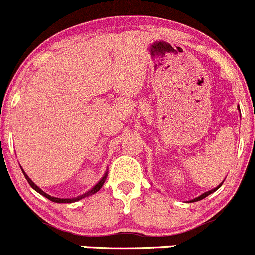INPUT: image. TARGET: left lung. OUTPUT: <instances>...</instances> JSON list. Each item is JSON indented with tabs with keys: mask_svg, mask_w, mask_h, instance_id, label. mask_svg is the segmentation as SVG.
I'll return each mask as SVG.
<instances>
[{
	"mask_svg": "<svg viewBox=\"0 0 255 255\" xmlns=\"http://www.w3.org/2000/svg\"><path fill=\"white\" fill-rule=\"evenodd\" d=\"M223 182H224V180H223ZM223 182H222L221 184H219L218 187H217V188H214V189H211V190H208V192H206V193H203V194H202V196H199V197H197V198L192 199V201H190V202H198V201H201V199H203V198H206V197H208L209 194H212V193H213V192H216V190L218 189V188L221 187L222 184H223Z\"/></svg>",
	"mask_w": 255,
	"mask_h": 255,
	"instance_id": "1",
	"label": "left lung"
}]
</instances>
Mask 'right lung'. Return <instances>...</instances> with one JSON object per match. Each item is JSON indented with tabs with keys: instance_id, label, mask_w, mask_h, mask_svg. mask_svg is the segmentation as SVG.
Instances as JSON below:
<instances>
[{
	"instance_id": "1",
	"label": "right lung",
	"mask_w": 255,
	"mask_h": 255,
	"mask_svg": "<svg viewBox=\"0 0 255 255\" xmlns=\"http://www.w3.org/2000/svg\"><path fill=\"white\" fill-rule=\"evenodd\" d=\"M22 172H23V174H24V177H26V179H27V182L29 183V185H31L32 188H33L34 190H36V192H38L39 194H42V196L43 197H46L47 199H49V201H52V202H54V203H73V202H77V201H80V199H82V198H85V197H88V196H92V194H95V193H97L98 190L101 189V188H102V185H103V183H105V180H106V178H107V173H106L105 175H103V178L102 179L100 180V182L97 183V184L95 185V187L92 188V189L91 190H88L87 193H85V194H82V196H80V197H77V198H56V197H51L49 196V194H47V193H44L43 190L41 189V188L39 187H37L36 184H34L33 182H32L31 179H29V177L28 175L26 174V173H24V170L22 169Z\"/></svg>"
}]
</instances>
